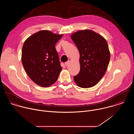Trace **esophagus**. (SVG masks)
I'll use <instances>...</instances> for the list:
<instances>
[{
    "instance_id": "esophagus-1",
    "label": "esophagus",
    "mask_w": 134,
    "mask_h": 134,
    "mask_svg": "<svg viewBox=\"0 0 134 134\" xmlns=\"http://www.w3.org/2000/svg\"><path fill=\"white\" fill-rule=\"evenodd\" d=\"M70 63V60H68L67 62H66L65 63V65H68Z\"/></svg>"
}]
</instances>
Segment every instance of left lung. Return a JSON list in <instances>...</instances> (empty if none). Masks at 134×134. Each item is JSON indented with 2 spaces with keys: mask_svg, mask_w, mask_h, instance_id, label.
I'll list each match as a JSON object with an SVG mask.
<instances>
[{
  "mask_svg": "<svg viewBox=\"0 0 134 134\" xmlns=\"http://www.w3.org/2000/svg\"><path fill=\"white\" fill-rule=\"evenodd\" d=\"M80 54V71L74 77L77 85L88 88L96 85L107 69L110 54L107 42L99 34L88 29L72 34Z\"/></svg>",
  "mask_w": 134,
  "mask_h": 134,
  "instance_id": "obj_1",
  "label": "left lung"
}]
</instances>
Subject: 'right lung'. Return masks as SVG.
Listing matches in <instances>:
<instances>
[{
    "label": "right lung",
    "mask_w": 134,
    "mask_h": 134,
    "mask_svg": "<svg viewBox=\"0 0 134 134\" xmlns=\"http://www.w3.org/2000/svg\"><path fill=\"white\" fill-rule=\"evenodd\" d=\"M63 35L49 30H41L25 41L21 62L30 79L37 85L48 87L57 80L62 69L55 44Z\"/></svg>",
    "instance_id": "add662e5"
}]
</instances>
